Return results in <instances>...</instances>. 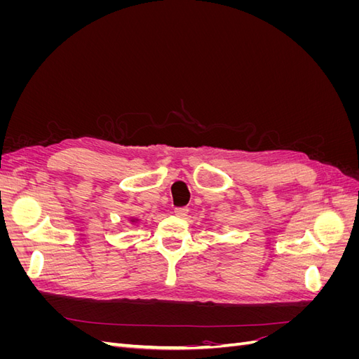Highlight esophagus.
I'll use <instances>...</instances> for the list:
<instances>
[{
  "label": "esophagus",
  "instance_id": "esophagus-1",
  "mask_svg": "<svg viewBox=\"0 0 359 359\" xmlns=\"http://www.w3.org/2000/svg\"><path fill=\"white\" fill-rule=\"evenodd\" d=\"M189 214V208H186V206H181V208H175V215L181 217V219H184Z\"/></svg>",
  "mask_w": 359,
  "mask_h": 359
}]
</instances>
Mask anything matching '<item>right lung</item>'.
Listing matches in <instances>:
<instances>
[{"label":"right lung","mask_w":359,"mask_h":359,"mask_svg":"<svg viewBox=\"0 0 359 359\" xmlns=\"http://www.w3.org/2000/svg\"><path fill=\"white\" fill-rule=\"evenodd\" d=\"M130 222H132V223H135V222H137V219H130Z\"/></svg>","instance_id":"obj_1"}]
</instances>
